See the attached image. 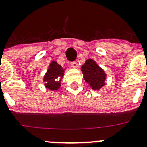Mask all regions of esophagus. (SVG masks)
Listing matches in <instances>:
<instances>
[{
  "label": "esophagus",
  "instance_id": "obj_1",
  "mask_svg": "<svg viewBox=\"0 0 147 147\" xmlns=\"http://www.w3.org/2000/svg\"><path fill=\"white\" fill-rule=\"evenodd\" d=\"M71 66H72V67H74V68H76V67H78V64H77V62H71Z\"/></svg>",
  "mask_w": 147,
  "mask_h": 147
}]
</instances>
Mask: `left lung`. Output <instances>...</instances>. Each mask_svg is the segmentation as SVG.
<instances>
[{
	"label": "left lung",
	"instance_id": "left-lung-1",
	"mask_svg": "<svg viewBox=\"0 0 147 147\" xmlns=\"http://www.w3.org/2000/svg\"><path fill=\"white\" fill-rule=\"evenodd\" d=\"M85 81L94 90H98L105 85L107 74L96 61L88 59L81 67Z\"/></svg>",
	"mask_w": 147,
	"mask_h": 147
}]
</instances>
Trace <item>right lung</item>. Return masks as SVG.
Returning a JSON list of instances; mask_svg holds the SVG:
<instances>
[{"label":"right lung","mask_w":147,"mask_h":147,"mask_svg":"<svg viewBox=\"0 0 147 147\" xmlns=\"http://www.w3.org/2000/svg\"><path fill=\"white\" fill-rule=\"evenodd\" d=\"M65 68H62L56 61H52L43 76L44 85L46 88L55 91L60 88L61 80L64 76Z\"/></svg>","instance_id":"right-lung-1"}]
</instances>
